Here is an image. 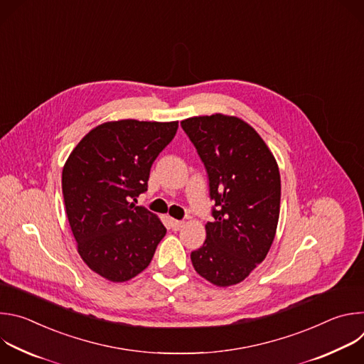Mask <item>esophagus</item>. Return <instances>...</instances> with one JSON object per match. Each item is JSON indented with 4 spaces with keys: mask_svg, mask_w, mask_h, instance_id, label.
I'll list each match as a JSON object with an SVG mask.
<instances>
[{
    "mask_svg": "<svg viewBox=\"0 0 364 364\" xmlns=\"http://www.w3.org/2000/svg\"><path fill=\"white\" fill-rule=\"evenodd\" d=\"M184 226V222L183 220H171V228H173V230H180L181 228Z\"/></svg>",
    "mask_w": 364,
    "mask_h": 364,
    "instance_id": "1",
    "label": "esophagus"
}]
</instances>
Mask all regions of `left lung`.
I'll list each match as a JSON object with an SVG mask.
<instances>
[{"mask_svg":"<svg viewBox=\"0 0 364 364\" xmlns=\"http://www.w3.org/2000/svg\"><path fill=\"white\" fill-rule=\"evenodd\" d=\"M181 127L205 167L213 222L191 252L196 272L218 287L242 282L267 257L281 204L279 168L265 141L245 121L222 114Z\"/></svg>","mask_w":364,"mask_h":364,"instance_id":"left-lung-1","label":"left lung"}]
</instances>
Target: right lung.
<instances>
[{"mask_svg": "<svg viewBox=\"0 0 364 364\" xmlns=\"http://www.w3.org/2000/svg\"><path fill=\"white\" fill-rule=\"evenodd\" d=\"M178 122L122 119L86 134L63 167L66 215L85 264L112 282L142 272L166 228L154 213L135 205L146 191L149 170L173 141Z\"/></svg>", "mask_w": 364, "mask_h": 364, "instance_id": "add662e5", "label": "right lung"}]
</instances>
